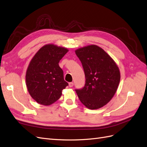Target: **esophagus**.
<instances>
[{"label": "esophagus", "instance_id": "obj_1", "mask_svg": "<svg viewBox=\"0 0 147 147\" xmlns=\"http://www.w3.org/2000/svg\"><path fill=\"white\" fill-rule=\"evenodd\" d=\"M74 86V83L73 82H69V87H73Z\"/></svg>", "mask_w": 147, "mask_h": 147}]
</instances>
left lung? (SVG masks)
I'll use <instances>...</instances> for the list:
<instances>
[{"mask_svg": "<svg viewBox=\"0 0 147 147\" xmlns=\"http://www.w3.org/2000/svg\"><path fill=\"white\" fill-rule=\"evenodd\" d=\"M86 76L84 87L76 89L80 101L90 109H97L111 101L120 80L115 61L102 48L90 45L75 51Z\"/></svg>", "mask_w": 147, "mask_h": 147, "instance_id": "obj_1", "label": "left lung"}]
</instances>
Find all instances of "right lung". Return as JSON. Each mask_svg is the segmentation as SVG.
I'll return each mask as SVG.
<instances>
[{
  "mask_svg": "<svg viewBox=\"0 0 147 147\" xmlns=\"http://www.w3.org/2000/svg\"><path fill=\"white\" fill-rule=\"evenodd\" d=\"M68 49L53 45H45L37 52L28 67L26 80L30 96L38 103L49 106L61 96L68 86L59 63Z\"/></svg>",
  "mask_w": 147,
  "mask_h": 147,
  "instance_id": "1",
  "label": "right lung"
}]
</instances>
